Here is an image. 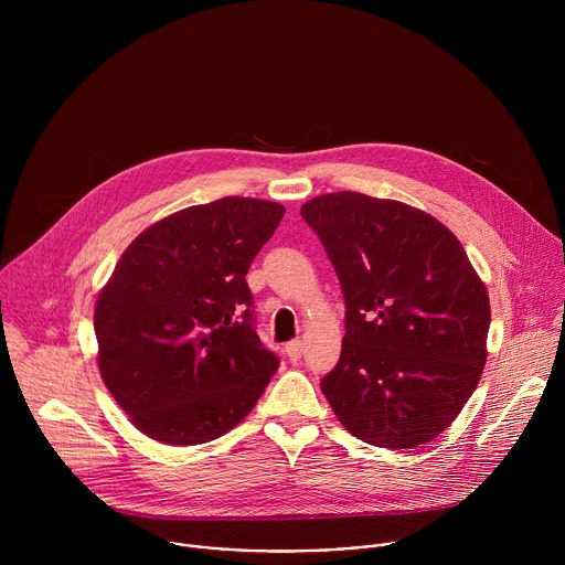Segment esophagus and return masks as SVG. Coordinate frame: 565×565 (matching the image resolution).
<instances>
[{"instance_id": "obj_1", "label": "esophagus", "mask_w": 565, "mask_h": 565, "mask_svg": "<svg viewBox=\"0 0 565 565\" xmlns=\"http://www.w3.org/2000/svg\"><path fill=\"white\" fill-rule=\"evenodd\" d=\"M301 353H303V344H301L299 340L286 344V355H288L290 362H299V360H301Z\"/></svg>"}]
</instances>
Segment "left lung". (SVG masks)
Listing matches in <instances>:
<instances>
[{"instance_id":"1","label":"left lung","mask_w":565,"mask_h":565,"mask_svg":"<svg viewBox=\"0 0 565 565\" xmlns=\"http://www.w3.org/2000/svg\"><path fill=\"white\" fill-rule=\"evenodd\" d=\"M342 284V355L321 380L360 440L412 449L443 434L488 360L490 297L460 241L431 214L333 192L301 205Z\"/></svg>"}]
</instances>
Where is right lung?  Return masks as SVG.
Masks as SVG:
<instances>
[{
  "label": "right lung",
  "mask_w": 565,
  "mask_h": 565,
  "mask_svg": "<svg viewBox=\"0 0 565 565\" xmlns=\"http://www.w3.org/2000/svg\"><path fill=\"white\" fill-rule=\"evenodd\" d=\"M286 207L225 196L140 232L94 312L105 386L145 436L210 443L244 420L279 358L253 315L246 275Z\"/></svg>",
  "instance_id": "add662e5"
}]
</instances>
